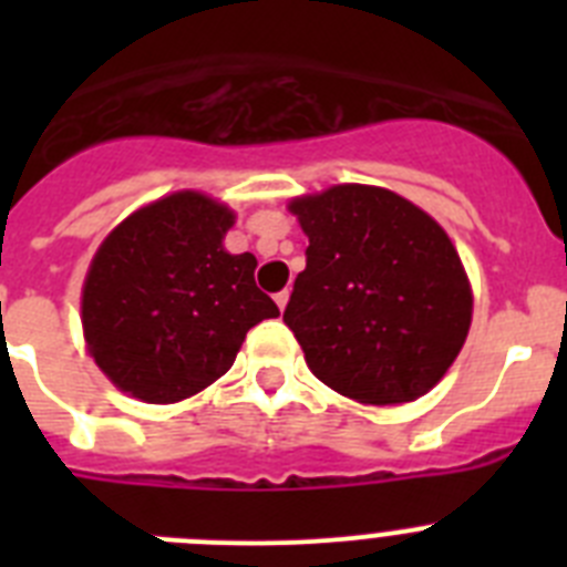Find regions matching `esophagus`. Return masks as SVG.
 <instances>
[{
	"label": "esophagus",
	"mask_w": 567,
	"mask_h": 567,
	"mask_svg": "<svg viewBox=\"0 0 567 567\" xmlns=\"http://www.w3.org/2000/svg\"><path fill=\"white\" fill-rule=\"evenodd\" d=\"M275 303H278V309L284 312V309H287V303H289V289H284V292L275 295Z\"/></svg>",
	"instance_id": "obj_1"
}]
</instances>
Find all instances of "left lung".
<instances>
[{
  "label": "left lung",
  "instance_id": "1",
  "mask_svg": "<svg viewBox=\"0 0 567 567\" xmlns=\"http://www.w3.org/2000/svg\"><path fill=\"white\" fill-rule=\"evenodd\" d=\"M289 209L309 247L284 323L315 378L365 405L423 398L471 327L468 278L445 229L365 184L303 195Z\"/></svg>",
  "mask_w": 567,
  "mask_h": 567
}]
</instances>
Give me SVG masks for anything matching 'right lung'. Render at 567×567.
Segmentation results:
<instances>
[{"label": "right lung", "instance_id": "add662e5", "mask_svg": "<svg viewBox=\"0 0 567 567\" xmlns=\"http://www.w3.org/2000/svg\"><path fill=\"white\" fill-rule=\"evenodd\" d=\"M235 215L184 189L135 209L104 238L82 289L96 365L144 403H178L229 372L255 323L278 318L252 252L229 255Z\"/></svg>", "mask_w": 567, "mask_h": 567}]
</instances>
